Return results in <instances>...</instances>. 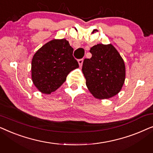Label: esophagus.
I'll use <instances>...</instances> for the list:
<instances>
[{"label":"esophagus","mask_w":153,"mask_h":153,"mask_svg":"<svg viewBox=\"0 0 153 153\" xmlns=\"http://www.w3.org/2000/svg\"><path fill=\"white\" fill-rule=\"evenodd\" d=\"M83 62V59H79L78 60V63H79V67H80V68H81V66H82Z\"/></svg>","instance_id":"1"}]
</instances>
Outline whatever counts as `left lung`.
I'll list each match as a JSON object with an SVG mask.
<instances>
[{
	"label": "left lung",
	"instance_id": "8db88e82",
	"mask_svg": "<svg viewBox=\"0 0 153 153\" xmlns=\"http://www.w3.org/2000/svg\"><path fill=\"white\" fill-rule=\"evenodd\" d=\"M90 52L92 57L84 59L82 67L88 89L97 99L114 97L125 83L124 60L111 44H98Z\"/></svg>",
	"mask_w": 153,
	"mask_h": 153
}]
</instances>
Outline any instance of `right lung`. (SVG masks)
I'll use <instances>...</instances> for the list:
<instances>
[{"label":"right lung","mask_w":153,"mask_h":153,"mask_svg":"<svg viewBox=\"0 0 153 153\" xmlns=\"http://www.w3.org/2000/svg\"><path fill=\"white\" fill-rule=\"evenodd\" d=\"M73 51L65 39H52L37 50L31 62V78L39 91L44 94L56 91L69 73L79 68Z\"/></svg>","instance_id":"obj_1"}]
</instances>
